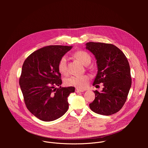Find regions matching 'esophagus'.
<instances>
[{"instance_id": "obj_1", "label": "esophagus", "mask_w": 148, "mask_h": 148, "mask_svg": "<svg viewBox=\"0 0 148 148\" xmlns=\"http://www.w3.org/2000/svg\"><path fill=\"white\" fill-rule=\"evenodd\" d=\"M84 90H80V89H78V88H75V92H84Z\"/></svg>"}]
</instances>
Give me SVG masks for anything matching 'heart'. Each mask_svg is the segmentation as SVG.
<instances>
[{
	"label": "heart",
	"mask_w": 148,
	"mask_h": 148,
	"mask_svg": "<svg viewBox=\"0 0 148 148\" xmlns=\"http://www.w3.org/2000/svg\"><path fill=\"white\" fill-rule=\"evenodd\" d=\"M74 56L84 66H87L91 63V57L85 51H77L74 53ZM67 56H64L60 59L58 62V69L59 71L62 74H66L67 72ZM90 77L87 75L71 76L65 79V84L67 86H73L77 88H84L87 86Z\"/></svg>",
	"instance_id": "1"
}]
</instances>
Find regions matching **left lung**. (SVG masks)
<instances>
[{
  "instance_id": "1",
  "label": "left lung",
  "mask_w": 148,
  "mask_h": 148,
  "mask_svg": "<svg viewBox=\"0 0 148 148\" xmlns=\"http://www.w3.org/2000/svg\"><path fill=\"white\" fill-rule=\"evenodd\" d=\"M86 49L97 60L98 71L92 86L103 83V86L100 92L94 91L95 98L90 108L103 115L116 113L126 102L131 87L129 62L123 53L112 44L88 42Z\"/></svg>"
}]
</instances>
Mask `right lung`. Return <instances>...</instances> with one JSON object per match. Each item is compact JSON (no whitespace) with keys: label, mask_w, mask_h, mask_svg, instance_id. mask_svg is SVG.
Wrapping results in <instances>:
<instances>
[{"label":"right lung","mask_w":148,"mask_h":148,"mask_svg":"<svg viewBox=\"0 0 148 148\" xmlns=\"http://www.w3.org/2000/svg\"><path fill=\"white\" fill-rule=\"evenodd\" d=\"M72 48V46L42 47L32 53L23 63L19 85L27 109L40 120L54 121L68 110V97L74 92L75 87H61L58 64Z\"/></svg>","instance_id":"obj_1"}]
</instances>
